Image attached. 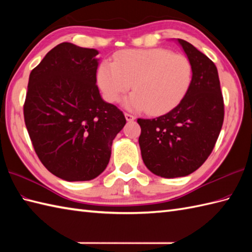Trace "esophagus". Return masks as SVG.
I'll return each instance as SVG.
<instances>
[{
	"label": "esophagus",
	"mask_w": 252,
	"mask_h": 252,
	"mask_svg": "<svg viewBox=\"0 0 252 252\" xmlns=\"http://www.w3.org/2000/svg\"><path fill=\"white\" fill-rule=\"evenodd\" d=\"M125 117L126 121H134L135 120V117L133 115H130V114H125Z\"/></svg>",
	"instance_id": "34e87169"
}]
</instances>
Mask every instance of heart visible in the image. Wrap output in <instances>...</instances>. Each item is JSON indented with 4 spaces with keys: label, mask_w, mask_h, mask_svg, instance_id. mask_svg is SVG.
I'll list each match as a JSON object with an SVG mask.
<instances>
[{
    "label": "heart",
    "mask_w": 252,
    "mask_h": 252,
    "mask_svg": "<svg viewBox=\"0 0 252 252\" xmlns=\"http://www.w3.org/2000/svg\"><path fill=\"white\" fill-rule=\"evenodd\" d=\"M191 77L189 58L165 49L123 51L114 63H101L97 71L98 85L107 100L119 101L132 83L134 92L126 97V107L147 109L152 115L174 108L189 91Z\"/></svg>",
    "instance_id": "heart-1"
}]
</instances>
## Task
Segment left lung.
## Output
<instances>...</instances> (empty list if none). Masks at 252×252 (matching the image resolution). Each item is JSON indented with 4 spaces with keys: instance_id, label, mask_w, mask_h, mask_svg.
Here are the masks:
<instances>
[{
    "instance_id": "8db88e82",
    "label": "left lung",
    "mask_w": 252,
    "mask_h": 252,
    "mask_svg": "<svg viewBox=\"0 0 252 252\" xmlns=\"http://www.w3.org/2000/svg\"><path fill=\"white\" fill-rule=\"evenodd\" d=\"M189 58L192 77L180 104L155 119H137L143 161L161 178L194 172L211 154L222 129L223 96L215 63L194 45L178 39Z\"/></svg>"
}]
</instances>
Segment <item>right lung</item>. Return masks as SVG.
<instances>
[{
  "mask_svg": "<svg viewBox=\"0 0 252 252\" xmlns=\"http://www.w3.org/2000/svg\"><path fill=\"white\" fill-rule=\"evenodd\" d=\"M98 51L68 42L52 49L31 71L25 123L37 157L62 180L90 181L106 169L123 112L96 85Z\"/></svg>",
  "mask_w": 252,
  "mask_h": 252,
  "instance_id": "1",
  "label": "right lung"
}]
</instances>
